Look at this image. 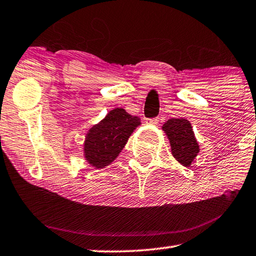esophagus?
Segmentation results:
<instances>
[{
	"label": "esophagus",
	"mask_w": 256,
	"mask_h": 256,
	"mask_svg": "<svg viewBox=\"0 0 256 256\" xmlns=\"http://www.w3.org/2000/svg\"><path fill=\"white\" fill-rule=\"evenodd\" d=\"M159 122V118L156 117V118H150V119H147V122L152 124H157Z\"/></svg>",
	"instance_id": "34e87169"
}]
</instances>
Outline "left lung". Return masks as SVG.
<instances>
[{
  "mask_svg": "<svg viewBox=\"0 0 256 256\" xmlns=\"http://www.w3.org/2000/svg\"><path fill=\"white\" fill-rule=\"evenodd\" d=\"M162 130L170 139L174 157L182 165L190 166L200 152L190 122L184 118H172L164 124Z\"/></svg>",
  "mask_w": 256,
  "mask_h": 256,
  "instance_id": "left-lung-1",
  "label": "left lung"
}]
</instances>
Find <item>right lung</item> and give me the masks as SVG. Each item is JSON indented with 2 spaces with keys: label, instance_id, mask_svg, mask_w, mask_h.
Wrapping results in <instances>:
<instances>
[{
  "label": "right lung",
  "instance_id": "1",
  "mask_svg": "<svg viewBox=\"0 0 256 256\" xmlns=\"http://www.w3.org/2000/svg\"><path fill=\"white\" fill-rule=\"evenodd\" d=\"M140 119L122 108L112 110L104 120L89 130L84 142V156L96 168H104L122 150Z\"/></svg>",
  "mask_w": 256,
  "mask_h": 256
}]
</instances>
